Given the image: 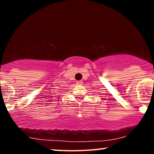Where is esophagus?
<instances>
[{
    "label": "esophagus",
    "instance_id": "34e87169",
    "mask_svg": "<svg viewBox=\"0 0 154 154\" xmlns=\"http://www.w3.org/2000/svg\"><path fill=\"white\" fill-rule=\"evenodd\" d=\"M76 84H77V85H82V84H83V81H77Z\"/></svg>",
    "mask_w": 154,
    "mask_h": 154
}]
</instances>
